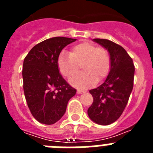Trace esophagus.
Returning <instances> with one entry per match:
<instances>
[{"label":"esophagus","mask_w":153,"mask_h":153,"mask_svg":"<svg viewBox=\"0 0 153 153\" xmlns=\"http://www.w3.org/2000/svg\"><path fill=\"white\" fill-rule=\"evenodd\" d=\"M85 93V91H83V90H77L78 94H81V93Z\"/></svg>","instance_id":"obj_1"}]
</instances>
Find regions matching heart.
I'll use <instances>...</instances> for the list:
<instances>
[{
  "label": "heart",
  "mask_w": 153,
  "mask_h": 153,
  "mask_svg": "<svg viewBox=\"0 0 153 153\" xmlns=\"http://www.w3.org/2000/svg\"><path fill=\"white\" fill-rule=\"evenodd\" d=\"M79 65L84 71L72 78ZM57 67L64 77L72 78L71 84L86 88L94 84L97 80L100 82L107 76L110 70V58L104 48L84 41L74 46L69 55L61 53L58 57Z\"/></svg>",
  "instance_id": "obj_1"
}]
</instances>
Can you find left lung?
Masks as SVG:
<instances>
[{"label": "left lung", "mask_w": 153, "mask_h": 153, "mask_svg": "<svg viewBox=\"0 0 153 153\" xmlns=\"http://www.w3.org/2000/svg\"><path fill=\"white\" fill-rule=\"evenodd\" d=\"M93 41L107 50L110 70L104 83L90 90L93 102L87 110L92 121L99 125H109L122 115L133 88L135 67L132 59L123 47L106 39Z\"/></svg>", "instance_id": "8db88e82"}]
</instances>
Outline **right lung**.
Wrapping results in <instances>:
<instances>
[{"mask_svg":"<svg viewBox=\"0 0 153 153\" xmlns=\"http://www.w3.org/2000/svg\"><path fill=\"white\" fill-rule=\"evenodd\" d=\"M76 40L63 36L47 39L35 45L24 58V96L31 114L40 123L51 125L60 120L76 93L57 67L62 50Z\"/></svg>","mask_w":153,"mask_h":153,"instance_id":"obj_1","label":"right lung"}]
</instances>
